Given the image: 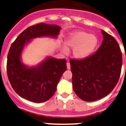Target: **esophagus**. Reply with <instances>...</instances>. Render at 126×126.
Returning <instances> with one entry per match:
<instances>
[{"mask_svg":"<svg viewBox=\"0 0 126 126\" xmlns=\"http://www.w3.org/2000/svg\"><path fill=\"white\" fill-rule=\"evenodd\" d=\"M67 69H71V64H70L69 62H67Z\"/></svg>","mask_w":126,"mask_h":126,"instance_id":"esophagus-1","label":"esophagus"}]
</instances>
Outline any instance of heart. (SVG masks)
<instances>
[{
	"instance_id": "b5f03b06",
	"label": "heart",
	"mask_w": 126,
	"mask_h": 126,
	"mask_svg": "<svg viewBox=\"0 0 126 126\" xmlns=\"http://www.w3.org/2000/svg\"><path fill=\"white\" fill-rule=\"evenodd\" d=\"M98 44V39L93 34H89L84 32H79L70 36L65 42L67 47L73 48L74 57L83 59L88 57L95 49ZM62 51L67 53L68 49L62 47Z\"/></svg>"
}]
</instances>
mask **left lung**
<instances>
[{
  "label": "left lung",
  "mask_w": 126,
  "mask_h": 126,
  "mask_svg": "<svg viewBox=\"0 0 126 126\" xmlns=\"http://www.w3.org/2000/svg\"><path fill=\"white\" fill-rule=\"evenodd\" d=\"M102 33L103 40L95 53L83 59L70 60L73 90L86 102L107 96L121 76L122 56L119 45L110 34L103 30Z\"/></svg>",
  "instance_id": "1"
}]
</instances>
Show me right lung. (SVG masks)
Segmentation results:
<instances>
[{
    "mask_svg": "<svg viewBox=\"0 0 126 126\" xmlns=\"http://www.w3.org/2000/svg\"><path fill=\"white\" fill-rule=\"evenodd\" d=\"M61 28L45 23L30 26L12 43L7 61V73L11 86L21 97L35 103L48 100L55 93L64 71L66 60L49 57L34 67L22 64L20 57L26 43L32 38L43 36L56 37Z\"/></svg>",
    "mask_w": 126,
    "mask_h": 126,
    "instance_id": "right-lung-1",
    "label": "right lung"
}]
</instances>
